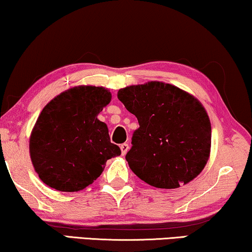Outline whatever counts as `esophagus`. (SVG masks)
<instances>
[{
  "instance_id": "34e87169",
  "label": "esophagus",
  "mask_w": 252,
  "mask_h": 252,
  "mask_svg": "<svg viewBox=\"0 0 252 252\" xmlns=\"http://www.w3.org/2000/svg\"><path fill=\"white\" fill-rule=\"evenodd\" d=\"M120 149H122V155H123V156H125L126 153H127V151H128V149H129L128 143H123V144H120Z\"/></svg>"
}]
</instances>
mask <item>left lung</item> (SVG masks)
<instances>
[{"label": "left lung", "mask_w": 252, "mask_h": 252, "mask_svg": "<svg viewBox=\"0 0 252 252\" xmlns=\"http://www.w3.org/2000/svg\"><path fill=\"white\" fill-rule=\"evenodd\" d=\"M118 98L140 125L126 160L141 180L174 189L201 173L210 157L211 124L197 98L159 81L119 89Z\"/></svg>", "instance_id": "1"}]
</instances>
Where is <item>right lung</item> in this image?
Returning <instances> with one entry per match:
<instances>
[{
	"instance_id": "1",
	"label": "right lung",
	"mask_w": 252,
	"mask_h": 252,
	"mask_svg": "<svg viewBox=\"0 0 252 252\" xmlns=\"http://www.w3.org/2000/svg\"><path fill=\"white\" fill-rule=\"evenodd\" d=\"M110 101L108 89L78 86L44 106L31 134L30 155L47 186L81 190L101 175L106 160L122 154L110 141L108 126L97 119Z\"/></svg>"
}]
</instances>
